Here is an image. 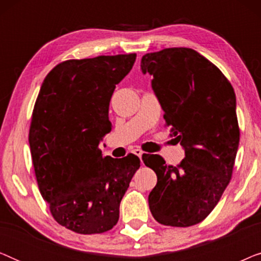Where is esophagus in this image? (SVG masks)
Segmentation results:
<instances>
[{
    "label": "esophagus",
    "mask_w": 261,
    "mask_h": 261,
    "mask_svg": "<svg viewBox=\"0 0 261 261\" xmlns=\"http://www.w3.org/2000/svg\"><path fill=\"white\" fill-rule=\"evenodd\" d=\"M133 153L135 155H138L139 158H141V155H142V151L140 148H135V149H133Z\"/></svg>",
    "instance_id": "obj_1"
}]
</instances>
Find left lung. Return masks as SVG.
Here are the masks:
<instances>
[{
  "mask_svg": "<svg viewBox=\"0 0 261 261\" xmlns=\"http://www.w3.org/2000/svg\"><path fill=\"white\" fill-rule=\"evenodd\" d=\"M152 88L185 158L166 165L158 154L142 155L156 174L148 204L159 223L190 227L202 222L229 184L240 129L237 97L219 67L187 47L164 48L141 59Z\"/></svg>",
  "mask_w": 261,
  "mask_h": 261,
  "instance_id": "obj_1",
  "label": "left lung"
}]
</instances>
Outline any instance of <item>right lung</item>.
<instances>
[{
  "label": "right lung",
  "mask_w": 261,
  "mask_h": 261,
  "mask_svg": "<svg viewBox=\"0 0 261 261\" xmlns=\"http://www.w3.org/2000/svg\"><path fill=\"white\" fill-rule=\"evenodd\" d=\"M137 55L62 62L49 71L35 101L30 147L42 198L60 226L101 234L119 221L120 203L140 159L102 156L99 141L112 130L109 103Z\"/></svg>",
  "instance_id": "1"
}]
</instances>
